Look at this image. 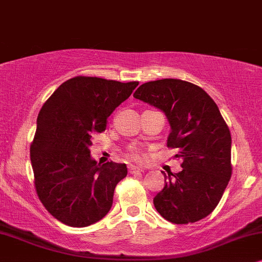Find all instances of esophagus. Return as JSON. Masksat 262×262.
Listing matches in <instances>:
<instances>
[{
  "mask_svg": "<svg viewBox=\"0 0 262 262\" xmlns=\"http://www.w3.org/2000/svg\"><path fill=\"white\" fill-rule=\"evenodd\" d=\"M128 170H129V172H130V173H139V172L142 171L141 167L135 166V165H129Z\"/></svg>",
  "mask_w": 262,
  "mask_h": 262,
  "instance_id": "obj_1",
  "label": "esophagus"
}]
</instances>
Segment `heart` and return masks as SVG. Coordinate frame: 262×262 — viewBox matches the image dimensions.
Here are the masks:
<instances>
[{"label":"heart","instance_id":"heart-1","mask_svg":"<svg viewBox=\"0 0 262 262\" xmlns=\"http://www.w3.org/2000/svg\"><path fill=\"white\" fill-rule=\"evenodd\" d=\"M132 158H134V159H139V156L137 155V153H132Z\"/></svg>","mask_w":262,"mask_h":262}]
</instances>
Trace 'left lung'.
<instances>
[{
    "instance_id": "8db88e82",
    "label": "left lung",
    "mask_w": 262,
    "mask_h": 262,
    "mask_svg": "<svg viewBox=\"0 0 262 262\" xmlns=\"http://www.w3.org/2000/svg\"><path fill=\"white\" fill-rule=\"evenodd\" d=\"M134 98L165 114L167 147L177 148L182 171L167 173L153 199L166 221L188 224L207 217L221 201L231 177V134L217 104L201 87L179 79L149 81Z\"/></svg>"
}]
</instances>
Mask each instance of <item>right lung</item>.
Here are the masks:
<instances>
[{
	"mask_svg": "<svg viewBox=\"0 0 262 262\" xmlns=\"http://www.w3.org/2000/svg\"><path fill=\"white\" fill-rule=\"evenodd\" d=\"M138 85L75 76L41 106L30 151L34 184L44 207L63 224L92 225L113 206L115 187L127 176V165H100L90 147L93 135L105 130L107 117Z\"/></svg>",
	"mask_w": 262,
	"mask_h": 262,
	"instance_id": "right-lung-1",
	"label": "right lung"
}]
</instances>
